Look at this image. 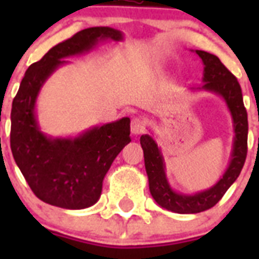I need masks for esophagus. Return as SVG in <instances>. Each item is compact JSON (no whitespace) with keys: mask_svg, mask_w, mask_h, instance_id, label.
<instances>
[{"mask_svg":"<svg viewBox=\"0 0 259 259\" xmlns=\"http://www.w3.org/2000/svg\"><path fill=\"white\" fill-rule=\"evenodd\" d=\"M145 121L142 119L141 117H134L132 119V125H130V130H132V134L133 136H140L145 132Z\"/></svg>","mask_w":259,"mask_h":259,"instance_id":"obj_1","label":"esophagus"}]
</instances>
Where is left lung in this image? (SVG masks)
<instances>
[{"mask_svg":"<svg viewBox=\"0 0 259 259\" xmlns=\"http://www.w3.org/2000/svg\"><path fill=\"white\" fill-rule=\"evenodd\" d=\"M204 64L203 71V86L196 90L208 91L222 97L233 118L234 142L229 166L223 176L211 188L193 195L176 192L168 183L165 173V162L161 149L149 134H144L140 138L145 169L149 180V189L152 196L162 208L176 213H197L211 208L221 200L226 191L233 185L241 173L247 154V113H246L242 90L237 78L230 72L218 56L205 51H195Z\"/></svg>","mask_w":259,"mask_h":259,"instance_id":"8db88e82","label":"left lung"}]
</instances>
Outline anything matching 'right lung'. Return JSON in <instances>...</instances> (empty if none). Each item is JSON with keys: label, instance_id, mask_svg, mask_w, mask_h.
I'll list each match as a JSON object with an SVG mask.
<instances>
[{"label": "right lung", "instance_id": "right-lung-1", "mask_svg": "<svg viewBox=\"0 0 259 259\" xmlns=\"http://www.w3.org/2000/svg\"><path fill=\"white\" fill-rule=\"evenodd\" d=\"M122 41L121 30L109 26L87 28L51 48L26 70L12 105L10 148L14 161L36 196L60 208L91 207L102 193V183L119 152L130 140V119L121 118L94 126L78 137H51L41 132L36 101L46 80L99 41Z\"/></svg>", "mask_w": 259, "mask_h": 259}]
</instances>
